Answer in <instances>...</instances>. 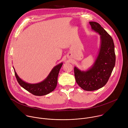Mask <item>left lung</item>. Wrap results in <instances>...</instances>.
<instances>
[{"mask_svg":"<svg viewBox=\"0 0 128 128\" xmlns=\"http://www.w3.org/2000/svg\"><path fill=\"white\" fill-rule=\"evenodd\" d=\"M91 28L100 35L101 45L95 63L87 71H81L74 67L76 80L83 90L92 91L98 90L107 82L116 63L114 40L101 26L95 22H89Z\"/></svg>","mask_w":128,"mask_h":128,"instance_id":"8db88e82","label":"left lung"}]
</instances>
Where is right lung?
<instances>
[{
    "label": "right lung",
    "mask_w": 128,
    "mask_h": 128,
    "mask_svg": "<svg viewBox=\"0 0 128 128\" xmlns=\"http://www.w3.org/2000/svg\"><path fill=\"white\" fill-rule=\"evenodd\" d=\"M62 65L63 63H61L54 66L44 80L35 84H29L22 80L17 75L14 68V69L16 78L19 84L33 95L40 96L49 94L56 88L59 72Z\"/></svg>",
    "instance_id": "obj_1"
}]
</instances>
